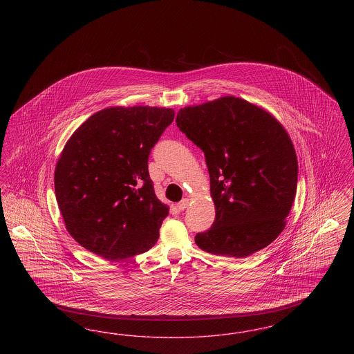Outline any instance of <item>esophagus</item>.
I'll return each mask as SVG.
<instances>
[{
  "instance_id": "esophagus-1",
  "label": "esophagus",
  "mask_w": 354,
  "mask_h": 354,
  "mask_svg": "<svg viewBox=\"0 0 354 354\" xmlns=\"http://www.w3.org/2000/svg\"><path fill=\"white\" fill-rule=\"evenodd\" d=\"M188 203H189L188 199H183L182 202H179L176 204V207H178V209H179V211H183V209H185V208L188 207Z\"/></svg>"
}]
</instances>
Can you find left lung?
<instances>
[{"label":"left lung","instance_id":"8db88e82","mask_svg":"<svg viewBox=\"0 0 354 354\" xmlns=\"http://www.w3.org/2000/svg\"><path fill=\"white\" fill-rule=\"evenodd\" d=\"M176 124L205 156L215 221L195 236L205 252L245 257L280 235L297 188V156L283 124L234 95L180 109Z\"/></svg>","mask_w":354,"mask_h":354}]
</instances>
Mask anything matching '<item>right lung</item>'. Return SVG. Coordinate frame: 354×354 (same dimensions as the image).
<instances>
[{
    "mask_svg": "<svg viewBox=\"0 0 354 354\" xmlns=\"http://www.w3.org/2000/svg\"><path fill=\"white\" fill-rule=\"evenodd\" d=\"M174 117L166 107H109L70 136L55 166V198L87 251L120 260L158 241L169 207L155 195L147 162Z\"/></svg>",
    "mask_w": 354,
    "mask_h": 354,
    "instance_id": "obj_1",
    "label": "right lung"
}]
</instances>
